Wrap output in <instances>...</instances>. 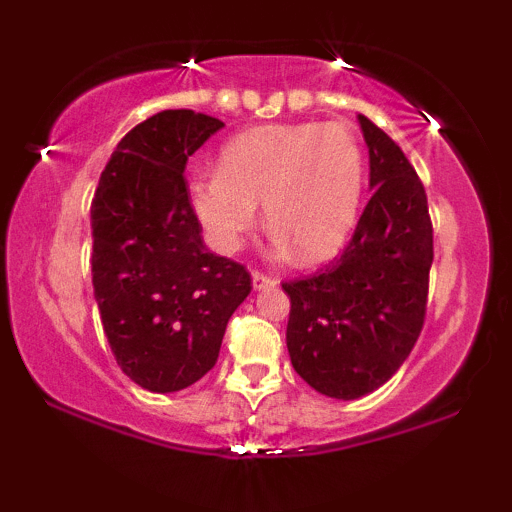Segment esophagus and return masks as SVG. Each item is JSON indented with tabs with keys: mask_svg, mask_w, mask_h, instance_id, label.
Returning a JSON list of instances; mask_svg holds the SVG:
<instances>
[{
	"mask_svg": "<svg viewBox=\"0 0 512 512\" xmlns=\"http://www.w3.org/2000/svg\"><path fill=\"white\" fill-rule=\"evenodd\" d=\"M276 281L269 279V276H264L260 272H252V289L255 291H267V289H274Z\"/></svg>",
	"mask_w": 512,
	"mask_h": 512,
	"instance_id": "1",
	"label": "esophagus"
}]
</instances>
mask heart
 Listing matches in <instances>:
<instances>
[{"label": "heart", "mask_w": 512, "mask_h": 512, "mask_svg": "<svg viewBox=\"0 0 512 512\" xmlns=\"http://www.w3.org/2000/svg\"><path fill=\"white\" fill-rule=\"evenodd\" d=\"M363 190V151L337 122L260 125L221 146L216 173L187 182V199L216 252H236L257 221L272 228L274 255L301 262L332 257L354 231Z\"/></svg>", "instance_id": "1"}]
</instances>
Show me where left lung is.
Wrapping results in <instances>:
<instances>
[{
  "mask_svg": "<svg viewBox=\"0 0 512 512\" xmlns=\"http://www.w3.org/2000/svg\"><path fill=\"white\" fill-rule=\"evenodd\" d=\"M370 163V202L354 238L325 272L286 281V346L313 390L358 399L407 361L424 327L433 228L424 185L407 156L358 115Z\"/></svg>",
  "mask_w": 512,
  "mask_h": 512,
  "instance_id": "obj_1",
  "label": "left lung"
}]
</instances>
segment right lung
<instances>
[{
	"label": "right lung",
	"instance_id": "1",
	"mask_svg": "<svg viewBox=\"0 0 512 512\" xmlns=\"http://www.w3.org/2000/svg\"><path fill=\"white\" fill-rule=\"evenodd\" d=\"M223 127L163 110L122 137L91 202L93 296L117 366L149 392H178L214 368L250 293L243 264L204 248L187 199V158Z\"/></svg>",
	"mask_w": 512,
	"mask_h": 512
}]
</instances>
